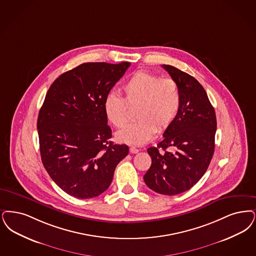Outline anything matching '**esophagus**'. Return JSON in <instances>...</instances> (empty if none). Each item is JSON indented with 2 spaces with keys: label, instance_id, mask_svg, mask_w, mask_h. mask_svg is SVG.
I'll return each mask as SVG.
<instances>
[{
  "label": "esophagus",
  "instance_id": "obj_1",
  "mask_svg": "<svg viewBox=\"0 0 256 256\" xmlns=\"http://www.w3.org/2000/svg\"><path fill=\"white\" fill-rule=\"evenodd\" d=\"M130 154H138V152H139V150L136 148H134V146H132V148H130Z\"/></svg>",
  "mask_w": 256,
  "mask_h": 256
}]
</instances>
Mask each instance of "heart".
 <instances>
[{
	"label": "heart",
	"mask_w": 256,
	"mask_h": 256,
	"mask_svg": "<svg viewBox=\"0 0 256 256\" xmlns=\"http://www.w3.org/2000/svg\"><path fill=\"white\" fill-rule=\"evenodd\" d=\"M124 97L110 94L104 102L108 122L122 128L130 110H136L138 122L130 124L116 133L119 142L144 144L157 132H163L174 123L182 102L178 84L172 78H162L152 72H139L124 84Z\"/></svg>",
	"instance_id": "1"
}]
</instances>
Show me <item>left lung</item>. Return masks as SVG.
Instances as JSON below:
<instances>
[{
  "label": "left lung",
  "instance_id": "1",
  "mask_svg": "<svg viewBox=\"0 0 256 256\" xmlns=\"http://www.w3.org/2000/svg\"><path fill=\"white\" fill-rule=\"evenodd\" d=\"M162 66L178 84L182 102L164 139L148 148L152 166L144 181L157 194L176 195L192 188L206 172L214 152L216 116L194 77L172 66Z\"/></svg>",
  "mask_w": 256,
  "mask_h": 256
}]
</instances>
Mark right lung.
<instances>
[{"instance_id":"1","label":"right lung","mask_w":256,"mask_h":256,"mask_svg":"<svg viewBox=\"0 0 256 256\" xmlns=\"http://www.w3.org/2000/svg\"><path fill=\"white\" fill-rule=\"evenodd\" d=\"M130 66L84 62L60 75L46 95L37 121L42 162L68 194L99 196L128 154V146L110 141L104 102Z\"/></svg>"}]
</instances>
